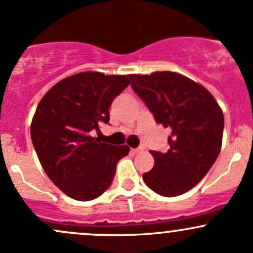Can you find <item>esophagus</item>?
I'll list each match as a JSON object with an SVG mask.
<instances>
[{"mask_svg": "<svg viewBox=\"0 0 253 253\" xmlns=\"http://www.w3.org/2000/svg\"><path fill=\"white\" fill-rule=\"evenodd\" d=\"M143 150H144V147H138L135 149H132V151H133V153H140V151H143Z\"/></svg>", "mask_w": 253, "mask_h": 253, "instance_id": "esophagus-1", "label": "esophagus"}]
</instances>
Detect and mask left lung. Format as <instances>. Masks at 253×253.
<instances>
[{"mask_svg":"<svg viewBox=\"0 0 253 253\" xmlns=\"http://www.w3.org/2000/svg\"><path fill=\"white\" fill-rule=\"evenodd\" d=\"M132 88L158 124L171 128L166 153L150 151L154 167L143 174L159 195L187 193L206 175L219 155L224 116L204 86L172 71L129 75Z\"/></svg>","mask_w":253,"mask_h":253,"instance_id":"left-lung-1","label":"left lung"}]
</instances>
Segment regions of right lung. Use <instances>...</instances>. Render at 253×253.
Wrapping results in <instances>:
<instances>
[{
    "label": "right lung",
    "instance_id": "add662e5",
    "mask_svg": "<svg viewBox=\"0 0 253 253\" xmlns=\"http://www.w3.org/2000/svg\"><path fill=\"white\" fill-rule=\"evenodd\" d=\"M131 84L126 75L79 73L62 80L37 105L31 140L49 179L65 195L89 201L110 187L128 145L102 143L98 125L109 124V108Z\"/></svg>",
    "mask_w": 253,
    "mask_h": 253
}]
</instances>
